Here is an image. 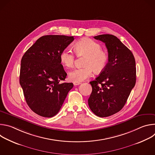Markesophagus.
Returning a JSON list of instances; mask_svg holds the SVG:
<instances>
[{"instance_id": "esophagus-1", "label": "esophagus", "mask_w": 155, "mask_h": 155, "mask_svg": "<svg viewBox=\"0 0 155 155\" xmlns=\"http://www.w3.org/2000/svg\"><path fill=\"white\" fill-rule=\"evenodd\" d=\"M80 84H81V83H80V82H74V84L75 86L79 85Z\"/></svg>"}]
</instances>
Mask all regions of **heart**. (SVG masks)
Segmentation results:
<instances>
[{
	"instance_id": "1",
	"label": "heart",
	"mask_w": 155,
	"mask_h": 155,
	"mask_svg": "<svg viewBox=\"0 0 155 155\" xmlns=\"http://www.w3.org/2000/svg\"><path fill=\"white\" fill-rule=\"evenodd\" d=\"M101 48L99 43L90 38H82L75 43V53L78 56H86L83 63L84 67L71 71L69 74V80L73 82L83 81L93 75L94 70L100 72L106 68L108 56ZM59 59L63 65L69 68L74 64L75 56L69 48H65L60 53Z\"/></svg>"
}]
</instances>
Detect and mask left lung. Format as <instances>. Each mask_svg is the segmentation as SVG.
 <instances>
[{
	"label": "left lung",
	"instance_id": "obj_1",
	"mask_svg": "<svg viewBox=\"0 0 155 155\" xmlns=\"http://www.w3.org/2000/svg\"><path fill=\"white\" fill-rule=\"evenodd\" d=\"M94 38L105 43L108 61L99 75L90 82L93 90L88 105L96 115L107 117L120 111L134 87L136 61L130 50L116 36L102 34Z\"/></svg>",
	"mask_w": 155,
	"mask_h": 155
}]
</instances>
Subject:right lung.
Segmentation results:
<instances>
[{
    "mask_svg": "<svg viewBox=\"0 0 155 155\" xmlns=\"http://www.w3.org/2000/svg\"><path fill=\"white\" fill-rule=\"evenodd\" d=\"M73 36L44 35L25 53L21 61L19 83L27 104L34 112L50 118L60 110L72 83H61L67 76L59 55Z\"/></svg>",
    "mask_w": 155,
    "mask_h": 155,
    "instance_id": "1",
    "label": "right lung"
}]
</instances>
